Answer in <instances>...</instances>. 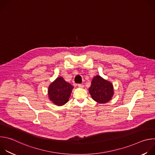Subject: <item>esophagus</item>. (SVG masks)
<instances>
[{
    "label": "esophagus",
    "mask_w": 155,
    "mask_h": 155,
    "mask_svg": "<svg viewBox=\"0 0 155 155\" xmlns=\"http://www.w3.org/2000/svg\"><path fill=\"white\" fill-rule=\"evenodd\" d=\"M78 87H83V84H78V85H77Z\"/></svg>",
    "instance_id": "obj_1"
}]
</instances>
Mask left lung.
<instances>
[{
	"label": "left lung",
	"mask_w": 155,
	"mask_h": 155,
	"mask_svg": "<svg viewBox=\"0 0 155 155\" xmlns=\"http://www.w3.org/2000/svg\"><path fill=\"white\" fill-rule=\"evenodd\" d=\"M89 92L93 99L100 104L109 102L114 94L112 83L104 80L99 75H96L93 78L89 88Z\"/></svg>",
	"instance_id": "left-lung-1"
}]
</instances>
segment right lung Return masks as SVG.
Wrapping results in <instances>:
<instances>
[{"mask_svg": "<svg viewBox=\"0 0 155 155\" xmlns=\"http://www.w3.org/2000/svg\"><path fill=\"white\" fill-rule=\"evenodd\" d=\"M73 88L62 77H58L48 87L49 99L56 105H63L68 102Z\"/></svg>", "mask_w": 155, "mask_h": 155, "instance_id": "right-lung-1", "label": "right lung"}]
</instances>
